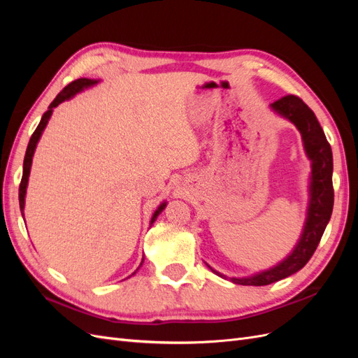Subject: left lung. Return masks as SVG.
I'll return each mask as SVG.
<instances>
[{
    "mask_svg": "<svg viewBox=\"0 0 358 358\" xmlns=\"http://www.w3.org/2000/svg\"><path fill=\"white\" fill-rule=\"evenodd\" d=\"M270 109L296 125L301 134L306 157L310 161L309 203L306 210V220L305 225H303L300 239L296 246L292 248V251L282 262H279L276 266L267 270H263V272L243 278H229L206 263V266L215 275H218L222 279H229L237 285L263 287L299 272L300 268L305 267L313 252H315L333 212V155L331 148L315 113L296 95L282 96L280 100L270 104Z\"/></svg>",
    "mask_w": 358,
    "mask_h": 358,
    "instance_id": "8db88e82",
    "label": "left lung"
}]
</instances>
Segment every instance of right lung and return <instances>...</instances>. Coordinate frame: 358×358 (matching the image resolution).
<instances>
[{
	"label": "right lung",
	"instance_id": "right-lung-1",
	"mask_svg": "<svg viewBox=\"0 0 358 358\" xmlns=\"http://www.w3.org/2000/svg\"><path fill=\"white\" fill-rule=\"evenodd\" d=\"M99 82H100V80H96V79H85V78L71 82L70 85H67L66 88H64V90L57 95V99L50 103L48 112L41 116V121H40L38 127L36 128L34 134H32L31 138H29V143H28L27 152H25V158H24V173H22V180H20V187H19V206H20V212H22V216H24V209H25V196H27V188H28V179H29V171H31V164H32V157H34L37 143H38V140H40L43 131H45V128H46V125H48V122H49V119H50V116H52V113H53V109H55L57 106H59L62 101L73 99V96H74L76 94L82 92L83 90L91 88V86L96 85ZM166 206H167V201H162V203L158 206V209L154 212L152 218H150V225H152V224L155 222V220L158 218V215L166 209ZM143 262H145V255H143V258H142V263H140V266L137 267V270H138L140 267H142ZM137 270H136V272H137ZM136 272H134V273H136ZM134 273H133V275H134Z\"/></svg>",
	"mask_w": 358,
	"mask_h": 358
}]
</instances>
